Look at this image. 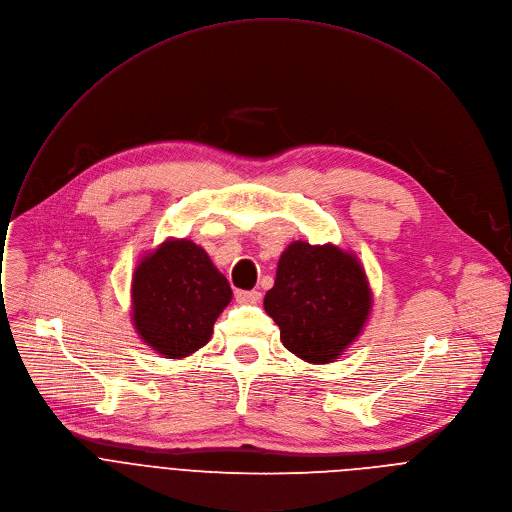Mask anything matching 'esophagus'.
I'll return each instance as SVG.
<instances>
[{
	"instance_id": "1",
	"label": "esophagus",
	"mask_w": 512,
	"mask_h": 512,
	"mask_svg": "<svg viewBox=\"0 0 512 512\" xmlns=\"http://www.w3.org/2000/svg\"><path fill=\"white\" fill-rule=\"evenodd\" d=\"M236 299H238V303H242V305H256V303H260L262 293H260V291H238V293H236Z\"/></svg>"
}]
</instances>
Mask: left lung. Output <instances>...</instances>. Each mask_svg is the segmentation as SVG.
Masks as SVG:
<instances>
[{"label": "left lung", "mask_w": 512, "mask_h": 512, "mask_svg": "<svg viewBox=\"0 0 512 512\" xmlns=\"http://www.w3.org/2000/svg\"><path fill=\"white\" fill-rule=\"evenodd\" d=\"M374 305L360 258L335 244L291 242L278 258L264 309L280 342L309 364H331L368 325Z\"/></svg>", "instance_id": "obj_1"}]
</instances>
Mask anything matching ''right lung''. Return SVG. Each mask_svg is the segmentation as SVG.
<instances>
[{"mask_svg": "<svg viewBox=\"0 0 512 512\" xmlns=\"http://www.w3.org/2000/svg\"><path fill=\"white\" fill-rule=\"evenodd\" d=\"M227 278L189 238H166L132 272L130 321L158 356L183 360L207 346L232 301Z\"/></svg>", "mask_w": 512, "mask_h": 512, "instance_id": "add662e5", "label": "right lung"}]
</instances>
